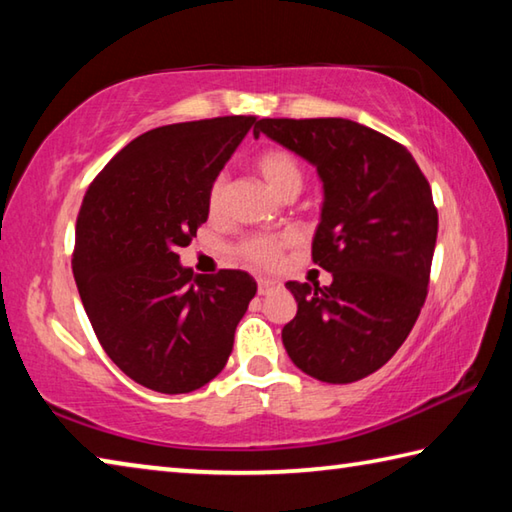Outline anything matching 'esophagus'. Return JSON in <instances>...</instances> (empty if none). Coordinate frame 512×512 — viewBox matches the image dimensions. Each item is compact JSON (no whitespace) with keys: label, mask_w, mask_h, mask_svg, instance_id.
<instances>
[{"label":"esophagus","mask_w":512,"mask_h":512,"mask_svg":"<svg viewBox=\"0 0 512 512\" xmlns=\"http://www.w3.org/2000/svg\"><path fill=\"white\" fill-rule=\"evenodd\" d=\"M275 287H277V282L266 280V277H259V280H257V293H259V296H266V293L273 291Z\"/></svg>","instance_id":"34e87169"}]
</instances>
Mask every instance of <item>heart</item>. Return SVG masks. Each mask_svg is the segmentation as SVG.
Instances as JSON below:
<instances>
[{
	"label": "heart",
	"instance_id": "b5f03b06",
	"mask_svg": "<svg viewBox=\"0 0 512 512\" xmlns=\"http://www.w3.org/2000/svg\"><path fill=\"white\" fill-rule=\"evenodd\" d=\"M255 169L259 176L266 180V185L273 189V192L280 198H287L293 194H300L302 183H305V173L298 158L284 149H271L264 151L255 160ZM225 203V178H216L210 189V212L216 214L223 210ZM291 244L289 235H262L253 237L241 244V255H244L248 262L259 264V266H271L275 259L280 257L282 248Z\"/></svg>",
	"mask_w": 512,
	"mask_h": 512
}]
</instances>
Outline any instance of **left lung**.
<instances>
[{
  "label": "left lung",
  "mask_w": 512,
  "mask_h": 512,
  "mask_svg": "<svg viewBox=\"0 0 512 512\" xmlns=\"http://www.w3.org/2000/svg\"><path fill=\"white\" fill-rule=\"evenodd\" d=\"M323 183L314 262L329 287L287 282L298 314L282 329L296 366L327 384L368 377L400 350L427 298L438 212L413 155L357 121L259 119Z\"/></svg>",
  "instance_id": "obj_1"
}]
</instances>
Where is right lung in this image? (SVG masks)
Here are the masks:
<instances>
[{"label": "right lung", "mask_w": 512, "mask_h": 512, "mask_svg": "<svg viewBox=\"0 0 512 512\" xmlns=\"http://www.w3.org/2000/svg\"><path fill=\"white\" fill-rule=\"evenodd\" d=\"M255 117L160 126L124 146L85 192L72 271L99 343L151 391L178 395L223 370L255 298L246 271L194 275L178 250L210 214V189Z\"/></svg>", "instance_id": "right-lung-1"}]
</instances>
